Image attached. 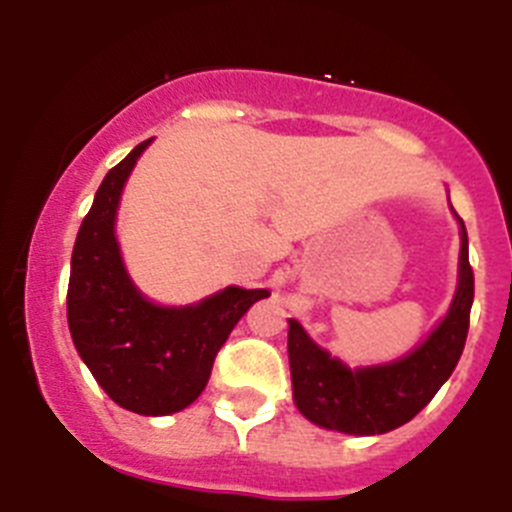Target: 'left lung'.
Segmentation results:
<instances>
[{"label": "left lung", "mask_w": 512, "mask_h": 512, "mask_svg": "<svg viewBox=\"0 0 512 512\" xmlns=\"http://www.w3.org/2000/svg\"><path fill=\"white\" fill-rule=\"evenodd\" d=\"M472 300L474 271L469 266L467 228L461 223L459 289L449 315L405 359L351 372L315 346L297 320H289V372L300 413L323 428L351 436L387 433L413 420L459 364Z\"/></svg>", "instance_id": "8db88e82"}]
</instances>
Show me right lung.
Listing matches in <instances>:
<instances>
[{
	"label": "right lung",
	"mask_w": 512,
	"mask_h": 512,
	"mask_svg": "<svg viewBox=\"0 0 512 512\" xmlns=\"http://www.w3.org/2000/svg\"><path fill=\"white\" fill-rule=\"evenodd\" d=\"M151 140L107 171L81 220L66 315L76 351L120 408L169 415L200 397L230 330L271 292L228 287L200 305L158 307L133 287L115 241V215L122 184Z\"/></svg>",
	"instance_id": "add662e5"
}]
</instances>
